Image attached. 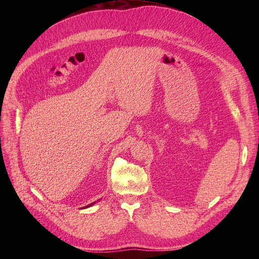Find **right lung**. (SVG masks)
<instances>
[{
  "label": "right lung",
  "mask_w": 259,
  "mask_h": 259,
  "mask_svg": "<svg viewBox=\"0 0 259 259\" xmlns=\"http://www.w3.org/2000/svg\"><path fill=\"white\" fill-rule=\"evenodd\" d=\"M94 203H95V202H94ZM94 203H91V204H90V205H87V206H86V207H84V208H87V207H90V206H92V205H93V204H94Z\"/></svg>",
  "instance_id": "right-lung-1"
}]
</instances>
